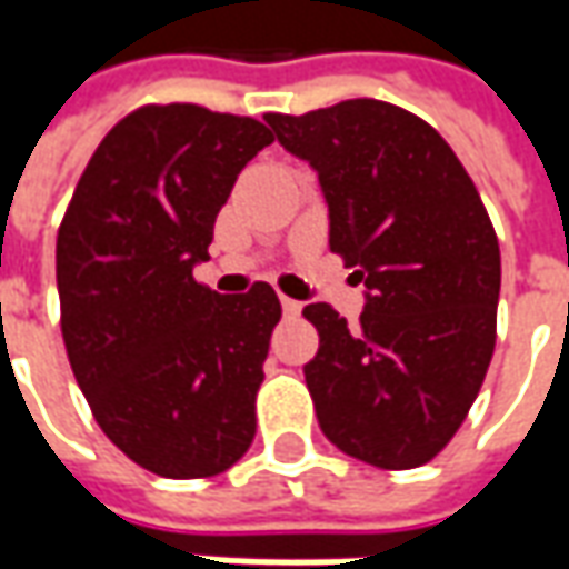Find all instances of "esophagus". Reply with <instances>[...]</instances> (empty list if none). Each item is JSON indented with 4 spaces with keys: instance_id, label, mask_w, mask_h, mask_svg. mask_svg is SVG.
<instances>
[{
    "instance_id": "esophagus-1",
    "label": "esophagus",
    "mask_w": 569,
    "mask_h": 569,
    "mask_svg": "<svg viewBox=\"0 0 569 569\" xmlns=\"http://www.w3.org/2000/svg\"><path fill=\"white\" fill-rule=\"evenodd\" d=\"M281 310H284V317H297V313H300V300L281 297Z\"/></svg>"
}]
</instances>
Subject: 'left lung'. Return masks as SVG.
Listing matches in <instances>:
<instances>
[{
    "mask_svg": "<svg viewBox=\"0 0 569 569\" xmlns=\"http://www.w3.org/2000/svg\"><path fill=\"white\" fill-rule=\"evenodd\" d=\"M266 122L317 170L329 250L363 281L358 326L329 303L303 310L319 332L303 367L319 427L367 466L418 469L466 421L491 363V218L440 132L402 107L358 98Z\"/></svg>",
    "mask_w": 569,
    "mask_h": 569,
    "instance_id": "1",
    "label": "left lung"
}]
</instances>
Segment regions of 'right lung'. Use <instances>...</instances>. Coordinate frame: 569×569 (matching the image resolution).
Masks as SVG:
<instances>
[{"mask_svg": "<svg viewBox=\"0 0 569 569\" xmlns=\"http://www.w3.org/2000/svg\"><path fill=\"white\" fill-rule=\"evenodd\" d=\"M272 144L252 117L142 107L88 161L56 237L62 341L100 430L161 478L228 471L256 437L281 303L199 284L237 173Z\"/></svg>", "mask_w": 569, "mask_h": 569, "instance_id": "add662e5", "label": "right lung"}]
</instances>
